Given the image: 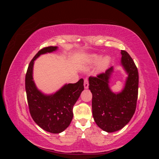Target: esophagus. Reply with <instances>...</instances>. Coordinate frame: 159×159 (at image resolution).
<instances>
[{
    "label": "esophagus",
    "instance_id": "1",
    "mask_svg": "<svg viewBox=\"0 0 159 159\" xmlns=\"http://www.w3.org/2000/svg\"><path fill=\"white\" fill-rule=\"evenodd\" d=\"M89 86V82H88V80L87 78L84 79V88L85 89H88Z\"/></svg>",
    "mask_w": 159,
    "mask_h": 159
}]
</instances>
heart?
I'll list each match as a JSON object with an SVG mask.
<instances>
[{"mask_svg":"<svg viewBox=\"0 0 159 159\" xmlns=\"http://www.w3.org/2000/svg\"><path fill=\"white\" fill-rule=\"evenodd\" d=\"M99 59H100L99 56H96V55H93V56H92L91 57V61L92 62V63L96 64V63H98V62L99 61ZM108 62H109V58H108L107 57H105L104 58H103L102 60V61H100V63H99L100 68H105V67L107 65Z\"/></svg>","mask_w":159,"mask_h":159,"instance_id":"heart-1","label":"heart"}]
</instances>
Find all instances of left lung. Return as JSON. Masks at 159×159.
Listing matches in <instances>:
<instances>
[{
    "label": "left lung",
    "mask_w": 159,
    "mask_h": 159,
    "mask_svg": "<svg viewBox=\"0 0 159 159\" xmlns=\"http://www.w3.org/2000/svg\"><path fill=\"white\" fill-rule=\"evenodd\" d=\"M121 64L128 74L122 92L113 93L109 88V78L113 67L89 78V89L92 93L94 121L103 131H119L130 121L135 112L138 98L139 73L132 57L125 50L121 52Z\"/></svg>",
    "instance_id": "left-lung-1"
}]
</instances>
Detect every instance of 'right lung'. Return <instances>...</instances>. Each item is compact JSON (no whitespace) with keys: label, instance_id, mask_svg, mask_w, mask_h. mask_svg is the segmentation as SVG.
Instances as JSON below:
<instances>
[{"label":"right lung","instance_id":"right-lung-1","mask_svg":"<svg viewBox=\"0 0 159 159\" xmlns=\"http://www.w3.org/2000/svg\"><path fill=\"white\" fill-rule=\"evenodd\" d=\"M57 46L43 48L30 61L26 74L25 88L28 108L34 121L42 129L52 133H61L68 127L73 118V107L84 89V80L65 85L54 95H45L34 83V61L41 54L52 52Z\"/></svg>","mask_w":159,"mask_h":159}]
</instances>
